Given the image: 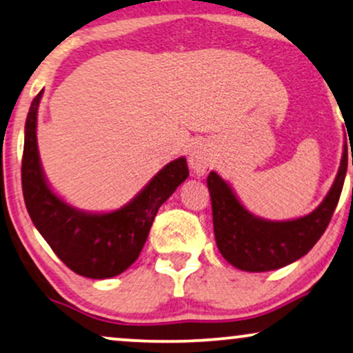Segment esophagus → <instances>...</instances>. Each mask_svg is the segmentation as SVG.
<instances>
[{
    "label": "esophagus",
    "instance_id": "1",
    "mask_svg": "<svg viewBox=\"0 0 353 353\" xmlns=\"http://www.w3.org/2000/svg\"><path fill=\"white\" fill-rule=\"evenodd\" d=\"M190 165L196 173H204L212 165V152L207 144L197 143L190 151Z\"/></svg>",
    "mask_w": 353,
    "mask_h": 353
}]
</instances>
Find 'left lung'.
Here are the masks:
<instances>
[{"label":"left lung","mask_w":353,"mask_h":353,"mask_svg":"<svg viewBox=\"0 0 353 353\" xmlns=\"http://www.w3.org/2000/svg\"><path fill=\"white\" fill-rule=\"evenodd\" d=\"M347 173V159L342 156L339 172L330 192L312 214L296 220L272 221L260 219L244 209L228 183L209 173L216 248L226 262L243 272H272L303 257L330 225L339 202Z\"/></svg>","instance_id":"obj_1"}]
</instances>
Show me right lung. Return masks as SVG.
<instances>
[{"mask_svg": "<svg viewBox=\"0 0 353 353\" xmlns=\"http://www.w3.org/2000/svg\"><path fill=\"white\" fill-rule=\"evenodd\" d=\"M43 90L26 120L22 191L28 215L54 254L72 272L93 279L117 276L139 257L159 207L190 175L185 157L167 163L122 209L90 214L56 196L46 183L37 146V115Z\"/></svg>", "mask_w": 353, "mask_h": 353, "instance_id": "add662e5", "label": "right lung"}]
</instances>
